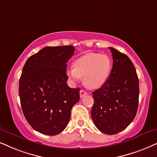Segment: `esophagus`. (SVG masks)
Listing matches in <instances>:
<instances>
[{
  "instance_id": "34e87169",
  "label": "esophagus",
  "mask_w": 157,
  "mask_h": 157,
  "mask_svg": "<svg viewBox=\"0 0 157 157\" xmlns=\"http://www.w3.org/2000/svg\"><path fill=\"white\" fill-rule=\"evenodd\" d=\"M87 94V92L86 91H85L84 90H80V97L82 98V97H83L84 96H85V95Z\"/></svg>"
}]
</instances>
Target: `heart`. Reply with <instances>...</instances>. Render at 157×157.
<instances>
[{"label": "heart", "mask_w": 157, "mask_h": 157, "mask_svg": "<svg viewBox=\"0 0 157 157\" xmlns=\"http://www.w3.org/2000/svg\"><path fill=\"white\" fill-rule=\"evenodd\" d=\"M112 66V61L108 56L90 53L76 59L74 67H69L67 74L75 82L84 77L83 82L87 88L97 89L107 82Z\"/></svg>", "instance_id": "obj_1"}]
</instances>
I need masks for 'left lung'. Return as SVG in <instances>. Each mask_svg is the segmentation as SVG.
Listing matches in <instances>:
<instances>
[{
    "instance_id": "obj_1",
    "label": "left lung",
    "mask_w": 157,
    "mask_h": 157,
    "mask_svg": "<svg viewBox=\"0 0 157 157\" xmlns=\"http://www.w3.org/2000/svg\"><path fill=\"white\" fill-rule=\"evenodd\" d=\"M113 67L101 88L93 92L91 117L96 128L107 135L124 130L132 122L138 106L139 82L128 56L109 47Z\"/></svg>"
}]
</instances>
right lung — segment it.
Returning a JSON list of instances; mask_svg holds the SVG:
<instances>
[{
  "instance_id": "add662e5",
  "label": "right lung",
  "mask_w": 157,
  "mask_h": 157,
  "mask_svg": "<svg viewBox=\"0 0 157 157\" xmlns=\"http://www.w3.org/2000/svg\"><path fill=\"white\" fill-rule=\"evenodd\" d=\"M72 45L45 47L29 57L19 80V93L26 120L40 133L55 136L68 124L80 88L67 85V63Z\"/></svg>"
}]
</instances>
